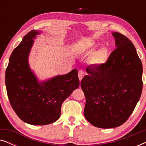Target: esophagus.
Returning a JSON list of instances; mask_svg holds the SVG:
<instances>
[{
  "instance_id": "34e87169",
  "label": "esophagus",
  "mask_w": 146,
  "mask_h": 146,
  "mask_svg": "<svg viewBox=\"0 0 146 146\" xmlns=\"http://www.w3.org/2000/svg\"><path fill=\"white\" fill-rule=\"evenodd\" d=\"M84 76V72L83 70H80L78 71V77H79L80 80H81L82 79Z\"/></svg>"
}]
</instances>
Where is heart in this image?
I'll return each instance as SVG.
<instances>
[{
  "mask_svg": "<svg viewBox=\"0 0 146 146\" xmlns=\"http://www.w3.org/2000/svg\"><path fill=\"white\" fill-rule=\"evenodd\" d=\"M96 46L94 42H89L84 46V50L88 51H93ZM107 58V51L105 48H101L96 52L92 56V61L94 63L100 64L106 61Z\"/></svg>",
  "mask_w": 146,
  "mask_h": 146,
  "instance_id": "1",
  "label": "heart"
}]
</instances>
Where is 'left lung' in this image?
Listing matches in <instances>:
<instances>
[{"label":"left lung","mask_w":146,"mask_h":146,"mask_svg":"<svg viewBox=\"0 0 146 146\" xmlns=\"http://www.w3.org/2000/svg\"><path fill=\"white\" fill-rule=\"evenodd\" d=\"M116 48L105 63L90 65L81 81L86 105L84 114L100 128L122 125L133 112L142 91V64L125 36L113 33Z\"/></svg>","instance_id":"obj_1"}]
</instances>
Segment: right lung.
Here are the masks:
<instances>
[{
    "label": "right lung",
    "mask_w": 146,
    "mask_h": 146,
    "mask_svg": "<svg viewBox=\"0 0 146 146\" xmlns=\"http://www.w3.org/2000/svg\"><path fill=\"white\" fill-rule=\"evenodd\" d=\"M40 32L30 31L14 49L6 70L7 95L20 119L32 125H47L60 116L63 102L80 85L77 69L38 83L30 69L28 57Z\"/></svg>",
    "instance_id": "right-lung-1"
}]
</instances>
